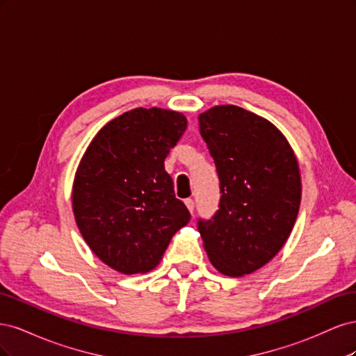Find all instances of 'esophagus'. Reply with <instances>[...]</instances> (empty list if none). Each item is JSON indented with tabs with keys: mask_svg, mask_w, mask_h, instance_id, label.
Returning a JSON list of instances; mask_svg holds the SVG:
<instances>
[{
	"mask_svg": "<svg viewBox=\"0 0 356 356\" xmlns=\"http://www.w3.org/2000/svg\"><path fill=\"white\" fill-rule=\"evenodd\" d=\"M184 203H186L187 209L193 213V211H195V200H193V199H186V200H184Z\"/></svg>",
	"mask_w": 356,
	"mask_h": 356,
	"instance_id": "34e87169",
	"label": "esophagus"
}]
</instances>
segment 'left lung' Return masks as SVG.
<instances>
[{"mask_svg": "<svg viewBox=\"0 0 356 356\" xmlns=\"http://www.w3.org/2000/svg\"><path fill=\"white\" fill-rule=\"evenodd\" d=\"M200 135L220 178V209L199 232L209 261L241 277L281 251L297 220L301 178L297 157L279 129L236 105L199 115Z\"/></svg>", "mask_w": 356, "mask_h": 356, "instance_id": "1", "label": "left lung"}]
</instances>
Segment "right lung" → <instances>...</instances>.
Instances as JSON below:
<instances>
[{
	"label": "right lung",
	"instance_id": "right-lung-1",
	"mask_svg": "<svg viewBox=\"0 0 356 356\" xmlns=\"http://www.w3.org/2000/svg\"><path fill=\"white\" fill-rule=\"evenodd\" d=\"M187 129L184 114L134 108L95 135L72 184V211L86 243L123 275L154 268L190 212L175 197L165 159Z\"/></svg>",
	"mask_w": 356,
	"mask_h": 356
}]
</instances>
